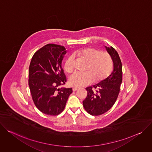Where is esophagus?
Masks as SVG:
<instances>
[{"label": "esophagus", "mask_w": 152, "mask_h": 152, "mask_svg": "<svg viewBox=\"0 0 152 152\" xmlns=\"http://www.w3.org/2000/svg\"><path fill=\"white\" fill-rule=\"evenodd\" d=\"M72 90H73V91H77V90H79V88H77V87H73Z\"/></svg>", "instance_id": "34e87169"}]
</instances>
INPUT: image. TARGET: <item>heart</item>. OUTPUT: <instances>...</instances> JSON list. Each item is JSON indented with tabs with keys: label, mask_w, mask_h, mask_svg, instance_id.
<instances>
[{
	"label": "heart",
	"mask_w": 152,
	"mask_h": 152,
	"mask_svg": "<svg viewBox=\"0 0 152 152\" xmlns=\"http://www.w3.org/2000/svg\"><path fill=\"white\" fill-rule=\"evenodd\" d=\"M83 60L86 61L84 73H75L69 79V83L73 86H84L91 84L94 79L100 82L109 76L113 70V61L110 56L106 53L100 52L91 48L78 49L74 53ZM74 57L68 56L64 62V70L70 73L73 70Z\"/></svg>",
	"instance_id": "b5f03b06"
}]
</instances>
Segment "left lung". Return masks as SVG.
Instances as JSON below:
<instances>
[{"mask_svg":"<svg viewBox=\"0 0 152 152\" xmlns=\"http://www.w3.org/2000/svg\"><path fill=\"white\" fill-rule=\"evenodd\" d=\"M114 64L112 73L93 86L86 88L87 96L83 101L86 111L92 115H99L110 110L115 103L122 82V64L117 52L105 46Z\"/></svg>","mask_w":152,"mask_h":152,"instance_id":"left-lung-1","label":"left lung"}]
</instances>
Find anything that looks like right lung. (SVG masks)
I'll return each instance as SVG.
<instances>
[{
  "label": "right lung",
  "mask_w": 152,
  "mask_h": 152,
  "mask_svg": "<svg viewBox=\"0 0 152 152\" xmlns=\"http://www.w3.org/2000/svg\"><path fill=\"white\" fill-rule=\"evenodd\" d=\"M66 48L48 44L37 51L29 69V86L33 101L42 113L59 114L64 110L72 88H61L67 79L61 66Z\"/></svg>",
  "instance_id": "obj_1"
}]
</instances>
